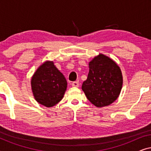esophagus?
Instances as JSON below:
<instances>
[{"instance_id":"obj_1","label":"esophagus","mask_w":151,"mask_h":151,"mask_svg":"<svg viewBox=\"0 0 151 151\" xmlns=\"http://www.w3.org/2000/svg\"><path fill=\"white\" fill-rule=\"evenodd\" d=\"M71 85L73 87H78L79 86V82H72Z\"/></svg>"}]
</instances>
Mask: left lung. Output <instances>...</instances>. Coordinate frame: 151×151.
<instances>
[{"instance_id":"8db88e82","label":"left lung","mask_w":151,"mask_h":151,"mask_svg":"<svg viewBox=\"0 0 151 151\" xmlns=\"http://www.w3.org/2000/svg\"><path fill=\"white\" fill-rule=\"evenodd\" d=\"M87 79L82 89L86 98L98 108L109 106L117 100L123 84V77L118 65L113 59L99 53L88 63Z\"/></svg>"}]
</instances>
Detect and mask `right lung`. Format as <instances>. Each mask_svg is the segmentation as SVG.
<instances>
[{
    "instance_id": "right-lung-1",
    "label": "right lung",
    "mask_w": 151,
    "mask_h": 151,
    "mask_svg": "<svg viewBox=\"0 0 151 151\" xmlns=\"http://www.w3.org/2000/svg\"><path fill=\"white\" fill-rule=\"evenodd\" d=\"M31 86L35 100L49 108L63 98L67 82L53 62L47 60L35 71L31 79Z\"/></svg>"
}]
</instances>
